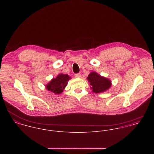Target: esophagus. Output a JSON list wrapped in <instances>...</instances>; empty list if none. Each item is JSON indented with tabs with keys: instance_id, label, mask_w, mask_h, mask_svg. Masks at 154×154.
I'll use <instances>...</instances> for the list:
<instances>
[{
	"instance_id": "1",
	"label": "esophagus",
	"mask_w": 154,
	"mask_h": 154,
	"mask_svg": "<svg viewBox=\"0 0 154 154\" xmlns=\"http://www.w3.org/2000/svg\"><path fill=\"white\" fill-rule=\"evenodd\" d=\"M75 77L77 78H79L81 77V73H76V74H75Z\"/></svg>"
}]
</instances>
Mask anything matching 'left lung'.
Returning a JSON list of instances; mask_svg holds the SVG:
<instances>
[{
	"instance_id": "1",
	"label": "left lung",
	"mask_w": 154,
	"mask_h": 154,
	"mask_svg": "<svg viewBox=\"0 0 154 154\" xmlns=\"http://www.w3.org/2000/svg\"><path fill=\"white\" fill-rule=\"evenodd\" d=\"M89 84L91 85L92 91L95 93H100L106 91L110 88V80L100 76L96 72H91L87 78Z\"/></svg>"
}]
</instances>
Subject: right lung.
<instances>
[{
    "label": "right lung",
    "mask_w": 154,
    "mask_h": 154,
    "mask_svg": "<svg viewBox=\"0 0 154 154\" xmlns=\"http://www.w3.org/2000/svg\"><path fill=\"white\" fill-rule=\"evenodd\" d=\"M70 77L67 74H60L56 78H53L50 83L46 85V88L52 92L59 94L63 92L67 85Z\"/></svg>",
    "instance_id": "obj_1"
}]
</instances>
